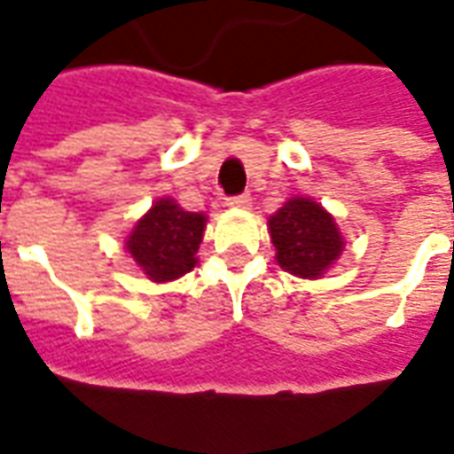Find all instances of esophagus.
Wrapping results in <instances>:
<instances>
[{"instance_id":"1","label":"esophagus","mask_w":454,"mask_h":454,"mask_svg":"<svg viewBox=\"0 0 454 454\" xmlns=\"http://www.w3.org/2000/svg\"><path fill=\"white\" fill-rule=\"evenodd\" d=\"M224 203L230 207H248L251 206V196L248 193H239V196H230Z\"/></svg>"}]
</instances>
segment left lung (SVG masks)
Returning a JSON list of instances; mask_svg holds the SVG:
<instances>
[{
  "mask_svg": "<svg viewBox=\"0 0 454 454\" xmlns=\"http://www.w3.org/2000/svg\"><path fill=\"white\" fill-rule=\"evenodd\" d=\"M268 224L278 263L292 275L320 278L342 254L344 241L335 220L311 199L287 200Z\"/></svg>",
  "mask_w": 454,
  "mask_h": 454,
  "instance_id": "obj_1",
  "label": "left lung"
}]
</instances>
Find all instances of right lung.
Returning a JSON list of instances; mask_svg holds the SVG:
<instances>
[{"label": "right lung", "mask_w": 454, "mask_h": 454, "mask_svg": "<svg viewBox=\"0 0 454 454\" xmlns=\"http://www.w3.org/2000/svg\"><path fill=\"white\" fill-rule=\"evenodd\" d=\"M206 215L189 213L172 199H162L138 220L126 248L150 279L167 282L196 265Z\"/></svg>", "instance_id": "1"}]
</instances>
